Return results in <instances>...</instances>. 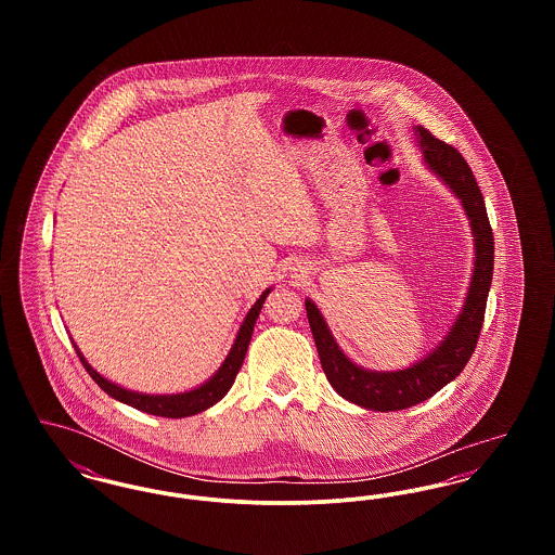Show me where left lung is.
Returning <instances> with one entry per match:
<instances>
[{
  "instance_id": "left-lung-1",
  "label": "left lung",
  "mask_w": 555,
  "mask_h": 555,
  "mask_svg": "<svg viewBox=\"0 0 555 555\" xmlns=\"http://www.w3.org/2000/svg\"><path fill=\"white\" fill-rule=\"evenodd\" d=\"M414 141L423 152L424 166L460 199L475 237V258L468 291L462 310L451 322L446 337L421 360L405 369H364L349 360L341 345L333 337L317 304L306 297V312L317 341L320 364L331 387L347 401L374 412H396L412 408L441 391L464 370L480 335L493 279V233L482 193L476 185L468 162L460 156L457 150L433 137L424 127H414Z\"/></svg>"
}]
</instances>
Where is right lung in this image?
<instances>
[{"label":"right lung","instance_id":"1","mask_svg":"<svg viewBox=\"0 0 555 555\" xmlns=\"http://www.w3.org/2000/svg\"><path fill=\"white\" fill-rule=\"evenodd\" d=\"M272 291V287L268 289L256 299V304L249 308V312L243 318L241 326H238L237 337L231 345L224 362L220 364V369L216 370L211 374L208 380H204L202 385L189 389V391H181V393H141V391H132L127 387H120L118 383H112L109 378H106L104 374H100L98 370L93 369L85 356L80 353L79 345L73 341L77 353H79L80 362L82 366L87 369V372L91 374V378L106 391L107 396L120 403H127L134 410H141L145 414H152V416H162V418H186V416H195L204 410L211 408L214 403H218L222 397L229 393V389L233 387L235 378H237V372L243 366V360H245V353H247V347L251 341V335H254V326H256V320L262 312V306H264V299L268 297V293Z\"/></svg>","mask_w":555,"mask_h":555}]
</instances>
